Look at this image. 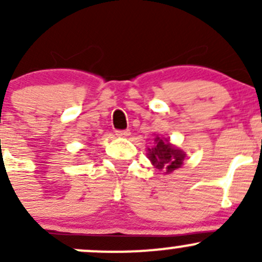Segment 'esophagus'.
<instances>
[{
    "label": "esophagus",
    "mask_w": 262,
    "mask_h": 262,
    "mask_svg": "<svg viewBox=\"0 0 262 262\" xmlns=\"http://www.w3.org/2000/svg\"><path fill=\"white\" fill-rule=\"evenodd\" d=\"M115 134L118 137H120V138H125V137L130 136V132H129L128 129H126V130H116Z\"/></svg>",
    "instance_id": "obj_1"
}]
</instances>
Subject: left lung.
Instances as JSON below:
<instances>
[{"mask_svg":"<svg viewBox=\"0 0 262 262\" xmlns=\"http://www.w3.org/2000/svg\"><path fill=\"white\" fill-rule=\"evenodd\" d=\"M148 158L157 170L165 171V173H171L182 166L185 158L184 150L179 149L168 142V139L155 138V146L148 148Z\"/></svg>","mask_w":262,"mask_h":262,"instance_id":"1","label":"left lung"}]
</instances>
